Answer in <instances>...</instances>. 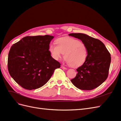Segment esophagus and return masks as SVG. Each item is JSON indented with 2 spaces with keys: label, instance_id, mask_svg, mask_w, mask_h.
I'll list each match as a JSON object with an SVG mask.
<instances>
[{
  "label": "esophagus",
  "instance_id": "1",
  "mask_svg": "<svg viewBox=\"0 0 121 121\" xmlns=\"http://www.w3.org/2000/svg\"><path fill=\"white\" fill-rule=\"evenodd\" d=\"M61 68L62 69H67V68H65V67H64V65H61Z\"/></svg>",
  "mask_w": 121,
  "mask_h": 121
}]
</instances>
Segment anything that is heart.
Returning <instances> with one entry per match:
<instances>
[{
    "label": "heart",
    "mask_w": 121,
    "mask_h": 121,
    "mask_svg": "<svg viewBox=\"0 0 121 121\" xmlns=\"http://www.w3.org/2000/svg\"><path fill=\"white\" fill-rule=\"evenodd\" d=\"M56 45L50 44L49 50L55 60L63 56L69 66L77 68L85 63L88 55L87 47L83 42L71 37H61L56 41Z\"/></svg>",
    "instance_id": "1"
}]
</instances>
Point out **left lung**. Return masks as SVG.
I'll use <instances>...</instances> for the list:
<instances>
[{
	"label": "left lung",
	"instance_id": "8db88e82",
	"mask_svg": "<svg viewBox=\"0 0 121 121\" xmlns=\"http://www.w3.org/2000/svg\"><path fill=\"white\" fill-rule=\"evenodd\" d=\"M79 39L85 44L88 50L84 64L77 69L75 77L72 83L81 90H91L97 88L107 79L111 56L104 44L99 40L82 33L69 35Z\"/></svg>",
	"mask_w": 121,
	"mask_h": 121
}]
</instances>
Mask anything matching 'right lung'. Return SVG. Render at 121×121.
<instances>
[{
  "mask_svg": "<svg viewBox=\"0 0 121 121\" xmlns=\"http://www.w3.org/2000/svg\"><path fill=\"white\" fill-rule=\"evenodd\" d=\"M53 36H26L13 44L9 53L10 76L27 90L36 89L48 82L60 64L51 56L49 44Z\"/></svg>",
  "mask_w": 121,
  "mask_h": 121,
  "instance_id": "obj_1",
  "label": "right lung"
}]
</instances>
